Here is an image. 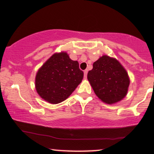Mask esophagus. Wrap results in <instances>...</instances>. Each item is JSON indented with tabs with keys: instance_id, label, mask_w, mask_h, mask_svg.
Instances as JSON below:
<instances>
[{
	"instance_id": "34e87169",
	"label": "esophagus",
	"mask_w": 154,
	"mask_h": 154,
	"mask_svg": "<svg viewBox=\"0 0 154 154\" xmlns=\"http://www.w3.org/2000/svg\"><path fill=\"white\" fill-rule=\"evenodd\" d=\"M87 75H88V70H85L84 71V78H87Z\"/></svg>"
}]
</instances>
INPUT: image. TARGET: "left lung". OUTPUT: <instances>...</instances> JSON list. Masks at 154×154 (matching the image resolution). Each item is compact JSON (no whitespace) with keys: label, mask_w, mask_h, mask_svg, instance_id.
<instances>
[{"label":"left lung","mask_w":154,"mask_h":154,"mask_svg":"<svg viewBox=\"0 0 154 154\" xmlns=\"http://www.w3.org/2000/svg\"><path fill=\"white\" fill-rule=\"evenodd\" d=\"M88 79L98 98L107 104L120 101L128 94L130 77L115 58L103 55L95 61L88 72Z\"/></svg>","instance_id":"obj_1"}]
</instances>
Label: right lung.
Here are the masks:
<instances>
[{"label": "right lung", "mask_w": 154, "mask_h": 154, "mask_svg": "<svg viewBox=\"0 0 154 154\" xmlns=\"http://www.w3.org/2000/svg\"><path fill=\"white\" fill-rule=\"evenodd\" d=\"M77 61L66 52L55 53L43 63L35 76V89L45 101L61 103L69 98L83 79Z\"/></svg>", "instance_id": "obj_1"}]
</instances>
